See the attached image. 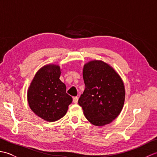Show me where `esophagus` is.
<instances>
[{"instance_id": "esophagus-1", "label": "esophagus", "mask_w": 157, "mask_h": 157, "mask_svg": "<svg viewBox=\"0 0 157 157\" xmlns=\"http://www.w3.org/2000/svg\"><path fill=\"white\" fill-rule=\"evenodd\" d=\"M73 102L76 104V103H78V98L77 97V96H75V97L73 98Z\"/></svg>"}]
</instances>
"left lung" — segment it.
Segmentation results:
<instances>
[{
	"mask_svg": "<svg viewBox=\"0 0 157 157\" xmlns=\"http://www.w3.org/2000/svg\"><path fill=\"white\" fill-rule=\"evenodd\" d=\"M85 90L78 101L84 114L92 124L103 126L120 114L125 91L121 77L107 63L94 60L83 68Z\"/></svg>",
	"mask_w": 157,
	"mask_h": 157,
	"instance_id": "left-lung-1",
	"label": "left lung"
}]
</instances>
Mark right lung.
Returning <instances> with one entry per match:
<instances>
[{"instance_id":"obj_1","label":"right lung","mask_w":157,"mask_h":157,"mask_svg":"<svg viewBox=\"0 0 157 157\" xmlns=\"http://www.w3.org/2000/svg\"><path fill=\"white\" fill-rule=\"evenodd\" d=\"M58 65L43 66L36 73L28 90V102L32 111L46 121L53 122L65 116L72 97L67 94L66 86L59 79Z\"/></svg>"}]
</instances>
